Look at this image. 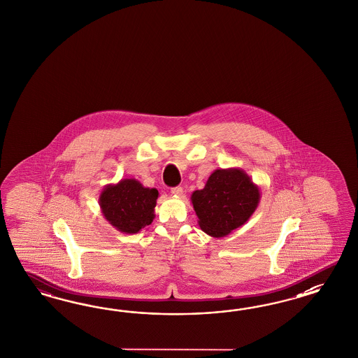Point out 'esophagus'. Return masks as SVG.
Instances as JSON below:
<instances>
[{"mask_svg":"<svg viewBox=\"0 0 358 358\" xmlns=\"http://www.w3.org/2000/svg\"><path fill=\"white\" fill-rule=\"evenodd\" d=\"M182 187L181 186H176V187H172L171 189V193L174 195V196H182Z\"/></svg>","mask_w":358,"mask_h":358,"instance_id":"34e87169","label":"esophagus"}]
</instances>
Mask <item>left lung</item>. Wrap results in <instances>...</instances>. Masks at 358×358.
I'll return each mask as SVG.
<instances>
[{
	"label": "left lung",
	"mask_w": 358,
	"mask_h": 358,
	"mask_svg": "<svg viewBox=\"0 0 358 358\" xmlns=\"http://www.w3.org/2000/svg\"><path fill=\"white\" fill-rule=\"evenodd\" d=\"M260 187L240 168L217 169L192 193L198 226L211 238H224L245 224L260 203Z\"/></svg>",
	"instance_id": "left-lung-1"
}]
</instances>
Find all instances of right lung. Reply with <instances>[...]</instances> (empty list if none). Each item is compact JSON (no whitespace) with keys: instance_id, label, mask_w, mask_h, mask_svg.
Instances as JSON below:
<instances>
[{"instance_id":"obj_1","label":"right lung","mask_w":358,"mask_h":358,"mask_svg":"<svg viewBox=\"0 0 358 358\" xmlns=\"http://www.w3.org/2000/svg\"><path fill=\"white\" fill-rule=\"evenodd\" d=\"M159 198L156 189L145 187L135 178H122L101 190L98 203L103 217L122 234H138L155 219Z\"/></svg>"}]
</instances>
